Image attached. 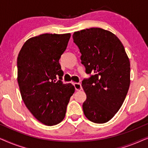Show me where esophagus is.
Masks as SVG:
<instances>
[{
	"instance_id": "obj_1",
	"label": "esophagus",
	"mask_w": 148,
	"mask_h": 148,
	"mask_svg": "<svg viewBox=\"0 0 148 148\" xmlns=\"http://www.w3.org/2000/svg\"><path fill=\"white\" fill-rule=\"evenodd\" d=\"M74 86L77 91H80L82 89V85L79 83H74Z\"/></svg>"
}]
</instances>
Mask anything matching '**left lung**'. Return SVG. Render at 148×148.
Listing matches in <instances>:
<instances>
[{"mask_svg": "<svg viewBox=\"0 0 148 148\" xmlns=\"http://www.w3.org/2000/svg\"><path fill=\"white\" fill-rule=\"evenodd\" d=\"M88 74L82 81L87 98L85 116L95 123L108 122L122 106L130 86V62L120 40L112 32L93 27L74 32Z\"/></svg>", "mask_w": 148, "mask_h": 148, "instance_id": "1", "label": "left lung"}]
</instances>
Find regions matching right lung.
Wrapping results in <instances>:
<instances>
[{"label":"right lung","instance_id":"obj_1","mask_svg":"<svg viewBox=\"0 0 148 148\" xmlns=\"http://www.w3.org/2000/svg\"><path fill=\"white\" fill-rule=\"evenodd\" d=\"M71 34H44L29 38L17 57V82L24 104L34 116L48 126L64 118L75 87L62 82L59 59ZM60 80L57 81V78Z\"/></svg>","mask_w":148,"mask_h":148}]
</instances>
